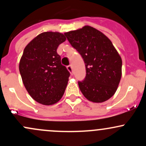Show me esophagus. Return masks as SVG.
<instances>
[{
	"instance_id": "obj_1",
	"label": "esophagus",
	"mask_w": 146,
	"mask_h": 146,
	"mask_svg": "<svg viewBox=\"0 0 146 146\" xmlns=\"http://www.w3.org/2000/svg\"><path fill=\"white\" fill-rule=\"evenodd\" d=\"M67 69H68V71L71 73V74H73V68H72L71 65H68V66H67Z\"/></svg>"
}]
</instances>
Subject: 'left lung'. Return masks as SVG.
Returning a JSON list of instances; mask_svg holds the SVG:
<instances>
[{
  "label": "left lung",
  "mask_w": 146,
  "mask_h": 146,
  "mask_svg": "<svg viewBox=\"0 0 146 146\" xmlns=\"http://www.w3.org/2000/svg\"><path fill=\"white\" fill-rule=\"evenodd\" d=\"M64 35L85 63L86 77L78 82L84 96L95 103L108 100L115 93L121 78L122 60L112 42L90 26Z\"/></svg>",
  "instance_id": "1"
}]
</instances>
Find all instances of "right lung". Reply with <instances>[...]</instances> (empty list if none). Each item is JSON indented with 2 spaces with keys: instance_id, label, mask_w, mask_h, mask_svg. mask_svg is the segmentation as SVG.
Wrapping results in <instances>:
<instances>
[{
  "instance_id": "obj_1",
  "label": "right lung",
  "mask_w": 146,
  "mask_h": 146,
  "mask_svg": "<svg viewBox=\"0 0 146 146\" xmlns=\"http://www.w3.org/2000/svg\"><path fill=\"white\" fill-rule=\"evenodd\" d=\"M66 40L59 32H44L26 46L19 64L23 82L35 101L53 105L63 96L70 73L61 64L58 46Z\"/></svg>"
}]
</instances>
